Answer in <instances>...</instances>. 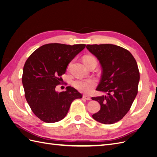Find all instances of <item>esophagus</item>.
<instances>
[{"mask_svg":"<svg viewBox=\"0 0 157 157\" xmlns=\"http://www.w3.org/2000/svg\"><path fill=\"white\" fill-rule=\"evenodd\" d=\"M82 98H83V99H86V100H91V98L88 96H86V95H84Z\"/></svg>","mask_w":157,"mask_h":157,"instance_id":"1","label":"esophagus"}]
</instances>
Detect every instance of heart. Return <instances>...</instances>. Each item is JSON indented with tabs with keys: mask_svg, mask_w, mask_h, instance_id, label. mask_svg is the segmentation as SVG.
<instances>
[{
	"mask_svg": "<svg viewBox=\"0 0 157 157\" xmlns=\"http://www.w3.org/2000/svg\"><path fill=\"white\" fill-rule=\"evenodd\" d=\"M83 61L86 66L93 61H96V59L91 55H86L84 56ZM70 65H69V67ZM73 86L78 91L88 94L91 92L93 89L96 86L97 81L94 78L88 79H78L76 80L73 83Z\"/></svg>",
	"mask_w": 157,
	"mask_h": 157,
	"instance_id": "1",
	"label": "heart"
}]
</instances>
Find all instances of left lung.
Returning a JSON list of instances; mask_svg holds the SVG:
<instances>
[{"mask_svg":"<svg viewBox=\"0 0 157 157\" xmlns=\"http://www.w3.org/2000/svg\"><path fill=\"white\" fill-rule=\"evenodd\" d=\"M87 49L98 59L102 68L96 90L107 96L93 97L101 109L94 114L96 121L111 124L129 111L138 92L140 71L134 56L128 50L114 44H88Z\"/></svg>","mask_w":157,"mask_h":157,"instance_id":"1","label":"left lung"}]
</instances>
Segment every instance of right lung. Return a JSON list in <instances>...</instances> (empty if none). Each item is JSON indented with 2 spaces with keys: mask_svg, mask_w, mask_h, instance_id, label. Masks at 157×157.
Returning a JSON list of instances; mask_svg holds the SVG:
<instances>
[{
  "mask_svg": "<svg viewBox=\"0 0 157 157\" xmlns=\"http://www.w3.org/2000/svg\"><path fill=\"white\" fill-rule=\"evenodd\" d=\"M86 44L67 45L46 44L30 55L23 67L22 83L26 100L32 111L42 121L58 122L66 116L71 104L82 95L73 87L58 92L70 61L81 52Z\"/></svg>",
  "mask_w": 157,
  "mask_h": 157,
  "instance_id": "1",
  "label": "right lung"
}]
</instances>
